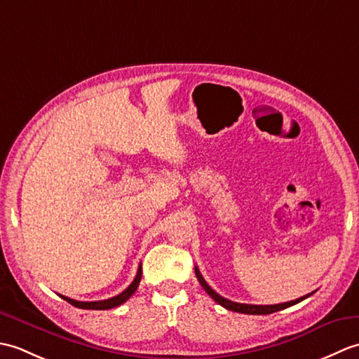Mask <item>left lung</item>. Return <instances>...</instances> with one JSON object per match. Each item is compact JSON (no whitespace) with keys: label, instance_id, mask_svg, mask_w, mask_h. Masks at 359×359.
Listing matches in <instances>:
<instances>
[{"label":"left lung","instance_id":"left-lung-1","mask_svg":"<svg viewBox=\"0 0 359 359\" xmlns=\"http://www.w3.org/2000/svg\"><path fill=\"white\" fill-rule=\"evenodd\" d=\"M194 271H196V276H197V279H199L201 285L203 287L205 292H207L217 304H220V306L225 307L226 310L238 311V313H245V315H270V313H274V311H279V310H284L287 307H292V306H294V304L304 301L306 297H309V296L315 293V292H311L306 296L297 297V299H294V301H288V302H284V304H274V306H253V304H239V302H233L230 299H225V297H222L219 293H216L215 290H212L207 284V280L203 279V276L201 274V271H199V269H197V266L194 269Z\"/></svg>","mask_w":359,"mask_h":359}]
</instances>
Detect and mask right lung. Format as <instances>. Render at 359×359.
<instances>
[{
	"label": "right lung",
	"mask_w": 359,
	"mask_h": 359,
	"mask_svg": "<svg viewBox=\"0 0 359 359\" xmlns=\"http://www.w3.org/2000/svg\"><path fill=\"white\" fill-rule=\"evenodd\" d=\"M140 279H142V265H139V270H137V274L134 280L131 282V285H129L125 292H121L120 294L114 296V297H109V299H104V301H93V302H83V301H75V299H71V297H66V296H62L65 301H67L71 304V306L74 307H79V309H85V310H109V309H114V307H118L121 306V304L126 302L129 297H131L134 293L137 287H139L140 284Z\"/></svg>",
	"instance_id": "obj_1"
}]
</instances>
